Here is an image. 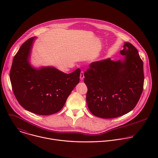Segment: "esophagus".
<instances>
[{"label":"esophagus","instance_id":"34e87169","mask_svg":"<svg viewBox=\"0 0 158 158\" xmlns=\"http://www.w3.org/2000/svg\"><path fill=\"white\" fill-rule=\"evenodd\" d=\"M84 79V73L82 71H81V74H80V79L82 81Z\"/></svg>","mask_w":158,"mask_h":158}]
</instances>
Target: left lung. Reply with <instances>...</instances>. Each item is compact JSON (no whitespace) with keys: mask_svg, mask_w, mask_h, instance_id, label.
<instances>
[{"mask_svg":"<svg viewBox=\"0 0 158 158\" xmlns=\"http://www.w3.org/2000/svg\"><path fill=\"white\" fill-rule=\"evenodd\" d=\"M123 60L110 58L92 62L84 73L86 101L91 113L110 119L128 113L136 106L143 90V62L137 49L125 42Z\"/></svg>","mask_w":158,"mask_h":158,"instance_id":"obj_1","label":"left lung"}]
</instances>
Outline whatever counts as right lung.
Returning <instances> with one entry per match:
<instances>
[{"instance_id": "obj_1", "label": "right lung", "mask_w": 158, "mask_h": 158, "mask_svg": "<svg viewBox=\"0 0 158 158\" xmlns=\"http://www.w3.org/2000/svg\"><path fill=\"white\" fill-rule=\"evenodd\" d=\"M35 37L27 40L15 55L10 72L14 94L21 106L32 113L51 115L59 112L75 86L81 70L65 74L54 67H32L29 59Z\"/></svg>"}]
</instances>
